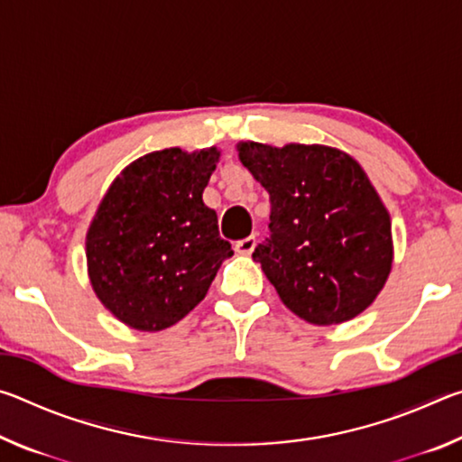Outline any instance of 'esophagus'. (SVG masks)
<instances>
[{
  "mask_svg": "<svg viewBox=\"0 0 462 462\" xmlns=\"http://www.w3.org/2000/svg\"><path fill=\"white\" fill-rule=\"evenodd\" d=\"M254 246H256V238H254V236H248V238H245V240H238L236 245H234V250H236L238 254L248 256V254H253Z\"/></svg>",
  "mask_w": 462,
  "mask_h": 462,
  "instance_id": "34e87169",
  "label": "esophagus"
}]
</instances>
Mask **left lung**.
<instances>
[{"label": "left lung", "mask_w": 462, "mask_h": 462, "mask_svg": "<svg viewBox=\"0 0 462 462\" xmlns=\"http://www.w3.org/2000/svg\"><path fill=\"white\" fill-rule=\"evenodd\" d=\"M271 195V238L253 253L281 301L306 322H348L377 300L393 264L391 217L363 167L324 144L238 143Z\"/></svg>", "instance_id": "left-lung-1"}]
</instances>
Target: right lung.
I'll return each instance as SVG.
<instances>
[{
	"label": "right lung",
	"instance_id": "1",
	"mask_svg": "<svg viewBox=\"0 0 462 462\" xmlns=\"http://www.w3.org/2000/svg\"><path fill=\"white\" fill-rule=\"evenodd\" d=\"M220 161L216 146L165 148L114 179L85 236L88 275L104 308L134 330L159 332L206 297L232 246L203 189Z\"/></svg>",
	"mask_w": 462,
	"mask_h": 462
}]
</instances>
